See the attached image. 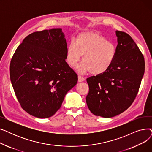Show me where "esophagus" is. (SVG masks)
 I'll use <instances>...</instances> for the list:
<instances>
[{"mask_svg":"<svg viewBox=\"0 0 152 152\" xmlns=\"http://www.w3.org/2000/svg\"><path fill=\"white\" fill-rule=\"evenodd\" d=\"M84 80H85V79H84V77H83L80 75L78 76V81L79 82H82V81H84Z\"/></svg>","mask_w":152,"mask_h":152,"instance_id":"obj_1","label":"esophagus"}]
</instances>
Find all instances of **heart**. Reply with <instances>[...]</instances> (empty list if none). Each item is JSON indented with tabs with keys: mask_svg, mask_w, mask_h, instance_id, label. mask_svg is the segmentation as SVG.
<instances>
[{
	"mask_svg": "<svg viewBox=\"0 0 152 152\" xmlns=\"http://www.w3.org/2000/svg\"><path fill=\"white\" fill-rule=\"evenodd\" d=\"M81 63L76 69L80 73L89 71L94 75H99L107 71L113 63L116 49L103 36L94 32L79 34L76 41L72 40L67 46L66 60L68 65L74 66L80 60Z\"/></svg>",
	"mask_w": 152,
	"mask_h": 152,
	"instance_id": "1",
	"label": "heart"
}]
</instances>
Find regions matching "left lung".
<instances>
[{
  "label": "left lung",
  "instance_id": "left-lung-1",
  "mask_svg": "<svg viewBox=\"0 0 152 152\" xmlns=\"http://www.w3.org/2000/svg\"><path fill=\"white\" fill-rule=\"evenodd\" d=\"M116 55L105 73L87 79L86 103L95 116L111 118L128 108L138 94L145 71L143 55L132 37L116 31Z\"/></svg>",
  "mask_w": 152,
  "mask_h": 152
}]
</instances>
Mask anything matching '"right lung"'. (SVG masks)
I'll list each match as a JSON object with an SVG mask.
<instances>
[{"mask_svg": "<svg viewBox=\"0 0 152 152\" xmlns=\"http://www.w3.org/2000/svg\"><path fill=\"white\" fill-rule=\"evenodd\" d=\"M67 44L61 28L36 31L19 45L10 65V80L21 108L39 118L53 116L77 75L66 62Z\"/></svg>", "mask_w": 152, "mask_h": 152, "instance_id": "add662e5", "label": "right lung"}]
</instances>
